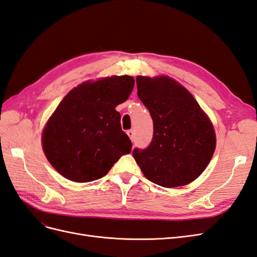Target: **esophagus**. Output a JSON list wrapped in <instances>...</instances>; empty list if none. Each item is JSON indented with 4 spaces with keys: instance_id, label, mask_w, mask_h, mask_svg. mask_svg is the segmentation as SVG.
I'll return each mask as SVG.
<instances>
[{
    "instance_id": "1",
    "label": "esophagus",
    "mask_w": 257,
    "mask_h": 257,
    "mask_svg": "<svg viewBox=\"0 0 257 257\" xmlns=\"http://www.w3.org/2000/svg\"><path fill=\"white\" fill-rule=\"evenodd\" d=\"M126 134L128 135V137L131 138L132 142H134V131L133 130H130L126 132Z\"/></svg>"
}]
</instances>
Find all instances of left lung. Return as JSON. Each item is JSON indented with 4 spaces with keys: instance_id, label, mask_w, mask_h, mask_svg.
I'll return each mask as SVG.
<instances>
[{
    "instance_id": "obj_1",
    "label": "left lung",
    "mask_w": 257,
    "mask_h": 257,
    "mask_svg": "<svg viewBox=\"0 0 257 257\" xmlns=\"http://www.w3.org/2000/svg\"><path fill=\"white\" fill-rule=\"evenodd\" d=\"M137 93L153 120V138L133 157L144 176L163 188L193 182L212 159L213 124L197 100L169 76H137Z\"/></svg>"
}]
</instances>
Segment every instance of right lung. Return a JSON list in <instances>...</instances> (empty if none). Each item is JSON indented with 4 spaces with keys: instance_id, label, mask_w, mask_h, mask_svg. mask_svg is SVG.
<instances>
[{
    "instance_id": "obj_1",
    "label": "right lung",
    "mask_w": 257,
    "mask_h": 257,
    "mask_svg": "<svg viewBox=\"0 0 257 257\" xmlns=\"http://www.w3.org/2000/svg\"><path fill=\"white\" fill-rule=\"evenodd\" d=\"M134 83L128 75L102 77L78 84L61 100L42 133L44 153L60 175L94 181L131 152L115 107L128 98Z\"/></svg>"
}]
</instances>
